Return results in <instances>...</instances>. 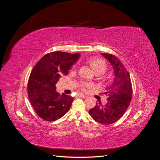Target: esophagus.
Instances as JSON below:
<instances>
[{"mask_svg":"<svg viewBox=\"0 0 160 160\" xmlns=\"http://www.w3.org/2000/svg\"><path fill=\"white\" fill-rule=\"evenodd\" d=\"M77 97H79V98H86V95H83V94H77Z\"/></svg>","mask_w":160,"mask_h":160,"instance_id":"esophagus-1","label":"esophagus"}]
</instances>
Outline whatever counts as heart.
Returning a JSON list of instances; mask_svg holds the SVG:
<instances>
[{"mask_svg":"<svg viewBox=\"0 0 160 160\" xmlns=\"http://www.w3.org/2000/svg\"><path fill=\"white\" fill-rule=\"evenodd\" d=\"M88 63L97 75L103 73L107 69V64H106L105 61L102 59H100V58H91L88 60ZM101 79L103 81L106 80L104 77H101ZM89 86V84L83 83L81 84V89H84L85 88H88Z\"/></svg>","mask_w":160,"mask_h":160,"instance_id":"b5f03b06","label":"heart"}]
</instances>
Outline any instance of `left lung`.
I'll use <instances>...</instances> for the list:
<instances>
[{
    "instance_id": "obj_1",
    "label": "left lung",
    "mask_w": 160,
    "mask_h": 160,
    "mask_svg": "<svg viewBox=\"0 0 160 160\" xmlns=\"http://www.w3.org/2000/svg\"><path fill=\"white\" fill-rule=\"evenodd\" d=\"M101 55L112 65L115 78L103 93L108 96V102L103 105L99 101L89 112L97 122L109 125L122 118L129 107L132 98V85L129 73L119 59L109 53Z\"/></svg>"
}]
</instances>
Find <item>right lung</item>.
I'll return each instance as SVG.
<instances>
[{"mask_svg":"<svg viewBox=\"0 0 160 160\" xmlns=\"http://www.w3.org/2000/svg\"><path fill=\"white\" fill-rule=\"evenodd\" d=\"M79 57V53L55 51L43 56L33 67L28 81V96L33 109L42 119L52 122L68 112L73 98L60 95L55 85L61 75H68Z\"/></svg>","mask_w":160,"mask_h":160,"instance_id":"add662e5","label":"right lung"}]
</instances>
